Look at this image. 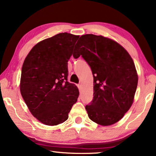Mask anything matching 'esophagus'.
<instances>
[{
	"label": "esophagus",
	"instance_id": "1",
	"mask_svg": "<svg viewBox=\"0 0 156 156\" xmlns=\"http://www.w3.org/2000/svg\"><path fill=\"white\" fill-rule=\"evenodd\" d=\"M77 87H78L79 89H80V91L82 90V84H78V85H77Z\"/></svg>",
	"mask_w": 156,
	"mask_h": 156
}]
</instances>
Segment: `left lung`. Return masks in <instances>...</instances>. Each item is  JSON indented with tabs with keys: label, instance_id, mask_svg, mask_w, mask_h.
<instances>
[{
	"label": "left lung",
	"instance_id": "8db88e82",
	"mask_svg": "<svg viewBox=\"0 0 156 156\" xmlns=\"http://www.w3.org/2000/svg\"><path fill=\"white\" fill-rule=\"evenodd\" d=\"M73 53L82 56L94 76V98L85 106L89 118L101 126L118 122L131 108L138 85L131 57L118 42L101 35H82Z\"/></svg>",
	"mask_w": 156,
	"mask_h": 156
}]
</instances>
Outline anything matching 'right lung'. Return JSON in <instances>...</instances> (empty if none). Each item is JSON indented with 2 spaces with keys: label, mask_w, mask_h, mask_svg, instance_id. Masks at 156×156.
<instances>
[{
  "label": "right lung",
  "mask_w": 156,
  "mask_h": 156,
  "mask_svg": "<svg viewBox=\"0 0 156 156\" xmlns=\"http://www.w3.org/2000/svg\"><path fill=\"white\" fill-rule=\"evenodd\" d=\"M80 36L59 33L38 42L23 62L20 93L30 112L48 126L65 122L80 94L67 82V62Z\"/></svg>",
  "instance_id": "right-lung-1"
}]
</instances>
